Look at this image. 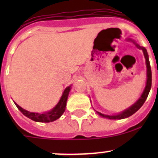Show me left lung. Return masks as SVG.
<instances>
[{"instance_id":"8db88e82","label":"left lung","mask_w":158,"mask_h":158,"mask_svg":"<svg viewBox=\"0 0 158 158\" xmlns=\"http://www.w3.org/2000/svg\"><path fill=\"white\" fill-rule=\"evenodd\" d=\"M127 40L130 41V42H132L135 45V47H138V49H142L143 53H144V58H145L146 61V67H147V81H146V85L145 88H144V91H143L142 94H141V97L138 99V101L135 103H134L131 106L128 108V109L124 110L123 111H122L121 113H118L117 114H113V115H109V114H102L101 112H98V111H96L97 114H98L101 117L104 118H108V119H112V120H118V119H123L126 118L130 117L131 115H132L133 114H135L141 106H143V104L144 103L145 100L147 99L148 95L149 94L150 90H151V66H150V62H149V57H148V54L147 52V49H146L144 47H141V46L138 45L135 40H133L131 38H128L127 39Z\"/></svg>"}]
</instances>
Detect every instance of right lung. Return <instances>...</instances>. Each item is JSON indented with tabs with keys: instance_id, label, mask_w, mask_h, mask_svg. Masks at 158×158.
I'll return each mask as SVG.
<instances>
[{
	"instance_id": "add662e5",
	"label": "right lung",
	"mask_w": 158,
	"mask_h": 158,
	"mask_svg": "<svg viewBox=\"0 0 158 158\" xmlns=\"http://www.w3.org/2000/svg\"><path fill=\"white\" fill-rule=\"evenodd\" d=\"M71 86L66 87L65 89L64 92H63V95H62L61 98H60V101L58 102V103L56 104V106L53 108L50 111H47V112H43V113H36V112H30V111H27V110L23 109V108L20 107V106L17 104L16 102H14V104L16 105V106L17 107V109L20 110L23 114H24L26 117L29 118L31 120L34 121V122H54L56 119L60 118L62 116V114L64 113L65 109H66V101H67L68 95L71 90Z\"/></svg>"
}]
</instances>
